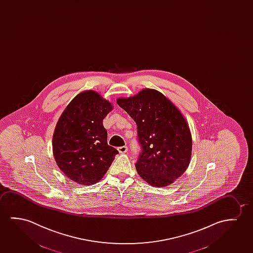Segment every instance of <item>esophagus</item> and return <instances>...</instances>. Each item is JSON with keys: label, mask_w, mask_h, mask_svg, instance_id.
<instances>
[{"label": "esophagus", "mask_w": 253, "mask_h": 253, "mask_svg": "<svg viewBox=\"0 0 253 253\" xmlns=\"http://www.w3.org/2000/svg\"><path fill=\"white\" fill-rule=\"evenodd\" d=\"M118 151H119L121 154H124V153L128 152V148H127V146L119 147V148H118Z\"/></svg>", "instance_id": "34e87169"}]
</instances>
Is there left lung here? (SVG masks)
<instances>
[{"instance_id": "obj_1", "label": "left lung", "mask_w": 253, "mask_h": 253, "mask_svg": "<svg viewBox=\"0 0 253 253\" xmlns=\"http://www.w3.org/2000/svg\"><path fill=\"white\" fill-rule=\"evenodd\" d=\"M117 103L136 122L142 152L136 169L151 186L165 187L186 170L192 138L185 117L161 92L143 88Z\"/></svg>"}]
</instances>
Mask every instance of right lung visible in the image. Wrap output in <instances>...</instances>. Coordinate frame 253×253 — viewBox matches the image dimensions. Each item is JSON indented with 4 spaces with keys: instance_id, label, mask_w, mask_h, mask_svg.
Segmentation results:
<instances>
[{
    "instance_id": "1",
    "label": "right lung",
    "mask_w": 253,
    "mask_h": 253,
    "mask_svg": "<svg viewBox=\"0 0 253 253\" xmlns=\"http://www.w3.org/2000/svg\"><path fill=\"white\" fill-rule=\"evenodd\" d=\"M113 110L108 100L94 90L81 92L63 110L55 125L52 147L63 174L81 185L103 178L117 150L108 145L103 120Z\"/></svg>"
}]
</instances>
